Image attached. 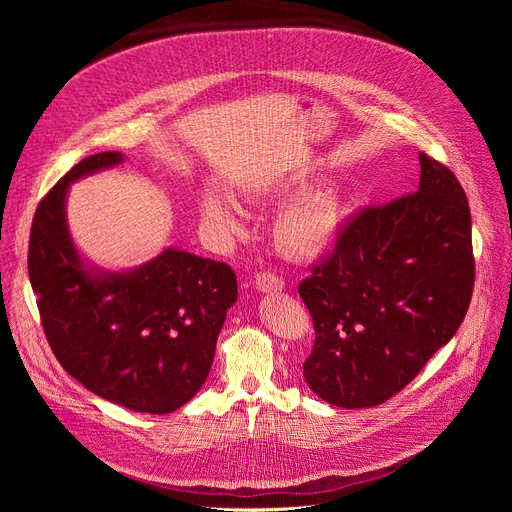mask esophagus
I'll return each mask as SVG.
<instances>
[{
	"mask_svg": "<svg viewBox=\"0 0 512 512\" xmlns=\"http://www.w3.org/2000/svg\"><path fill=\"white\" fill-rule=\"evenodd\" d=\"M283 285H285L283 277H279V275L273 273V271H261V273H257V277H255V287H257L259 291H281Z\"/></svg>",
	"mask_w": 512,
	"mask_h": 512,
	"instance_id": "1",
	"label": "esophagus"
}]
</instances>
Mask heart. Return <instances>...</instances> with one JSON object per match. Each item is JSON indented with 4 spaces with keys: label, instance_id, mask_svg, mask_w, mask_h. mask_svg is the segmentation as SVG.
<instances>
[{
    "label": "heart",
    "instance_id": "heart-1",
    "mask_svg": "<svg viewBox=\"0 0 512 512\" xmlns=\"http://www.w3.org/2000/svg\"><path fill=\"white\" fill-rule=\"evenodd\" d=\"M204 223L221 237L241 231L237 208L231 198L216 190L202 194ZM340 229V200L330 188H316L291 202L275 221L273 237L281 253L294 259H314L326 253Z\"/></svg>",
    "mask_w": 512,
    "mask_h": 512
}]
</instances>
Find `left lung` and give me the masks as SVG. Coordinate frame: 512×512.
<instances>
[{"label":"left lung","mask_w":512,"mask_h":512,"mask_svg":"<svg viewBox=\"0 0 512 512\" xmlns=\"http://www.w3.org/2000/svg\"><path fill=\"white\" fill-rule=\"evenodd\" d=\"M413 194L358 210L300 283L314 322L310 389L344 409L407 387L460 328L474 291L472 218L450 168L419 154Z\"/></svg>","instance_id":"obj_1"}]
</instances>
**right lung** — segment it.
Returning <instances> with one entry per match:
<instances>
[{
	"instance_id": "1",
	"label": "right lung",
	"mask_w": 512,
	"mask_h": 512,
	"mask_svg": "<svg viewBox=\"0 0 512 512\" xmlns=\"http://www.w3.org/2000/svg\"><path fill=\"white\" fill-rule=\"evenodd\" d=\"M121 162L119 152L89 156L48 190L32 221L28 273L62 369L111 403L162 415L206 381L237 275L178 249L129 273L87 269L68 235L64 198L70 182Z\"/></svg>"
}]
</instances>
